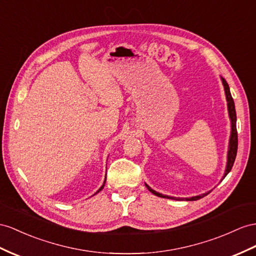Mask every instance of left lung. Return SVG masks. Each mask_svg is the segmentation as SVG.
Listing matches in <instances>:
<instances>
[{
    "mask_svg": "<svg viewBox=\"0 0 256 256\" xmlns=\"http://www.w3.org/2000/svg\"><path fill=\"white\" fill-rule=\"evenodd\" d=\"M220 80L222 83V86H224V90H225V95H226V100H227V108H228V116L229 119H230V137H229V145H228V152H227V163H226V168H225V173L222 175V178L224 180L226 178V175L232 171V168L234 166V162L236 159V156H237V149H238V134H237V126H236V123H237V116H236V109H234V102L230 94V90H229L228 83L226 82V80L224 78L220 76ZM148 190L150 192H152L154 194H156V196H161V198H166V199H173V200H186V201H196L199 200L203 196H206L210 192L202 194L199 196H190V198H176V196H170L166 194H162L160 192H156V190L148 186L147 184H145Z\"/></svg>",
    "mask_w": 256,
    "mask_h": 256,
    "instance_id": "1",
    "label": "left lung"
}]
</instances>
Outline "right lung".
Listing matches in <instances>:
<instances>
[{
  "label": "right lung",
  "instance_id": "add662e5",
  "mask_svg": "<svg viewBox=\"0 0 256 256\" xmlns=\"http://www.w3.org/2000/svg\"><path fill=\"white\" fill-rule=\"evenodd\" d=\"M104 184H106V178H104V184H102V187H100V189H98V190H97V192H95V194H98V192H100V190H102V188H104ZM94 194H93V196H94Z\"/></svg>",
  "mask_w": 256,
  "mask_h": 256
}]
</instances>
